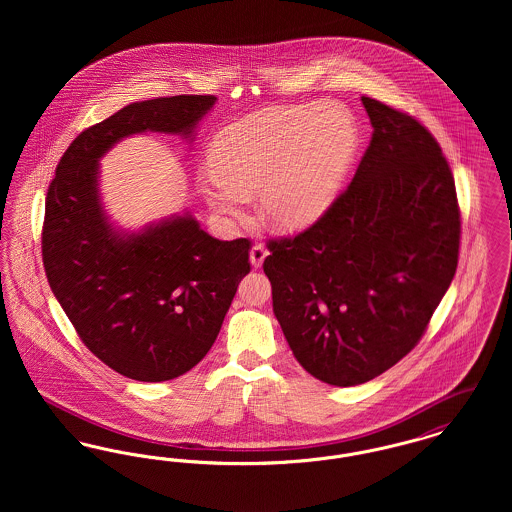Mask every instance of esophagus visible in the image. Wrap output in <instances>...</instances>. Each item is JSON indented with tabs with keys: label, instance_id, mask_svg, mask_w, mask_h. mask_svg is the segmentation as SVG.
<instances>
[{
	"label": "esophagus",
	"instance_id": "1",
	"mask_svg": "<svg viewBox=\"0 0 512 512\" xmlns=\"http://www.w3.org/2000/svg\"><path fill=\"white\" fill-rule=\"evenodd\" d=\"M267 247L263 244H255L249 251V261H251V267L259 268L263 265L265 257H267Z\"/></svg>",
	"mask_w": 512,
	"mask_h": 512
}]
</instances>
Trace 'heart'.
<instances>
[{"label": "heart", "mask_w": 512, "mask_h": 512, "mask_svg": "<svg viewBox=\"0 0 512 512\" xmlns=\"http://www.w3.org/2000/svg\"><path fill=\"white\" fill-rule=\"evenodd\" d=\"M359 147L353 119L336 107H280L220 130L211 144L213 172L199 190L224 217L242 213L257 192L259 215L280 232H301L340 195Z\"/></svg>", "instance_id": "1"}]
</instances>
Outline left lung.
<instances>
[{"label":"left lung","mask_w":512,"mask_h":512,"mask_svg":"<svg viewBox=\"0 0 512 512\" xmlns=\"http://www.w3.org/2000/svg\"><path fill=\"white\" fill-rule=\"evenodd\" d=\"M374 128L351 184L295 238L268 242L272 309L297 363L359 386L422 338L459 261L455 180L413 117L361 98Z\"/></svg>","instance_id":"obj_1"}]
</instances>
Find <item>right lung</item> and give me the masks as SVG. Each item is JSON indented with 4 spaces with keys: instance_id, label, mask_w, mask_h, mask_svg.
<instances>
[{
    "instance_id": "1",
    "label": "right lung",
    "mask_w": 512,
    "mask_h": 512,
    "mask_svg": "<svg viewBox=\"0 0 512 512\" xmlns=\"http://www.w3.org/2000/svg\"><path fill=\"white\" fill-rule=\"evenodd\" d=\"M215 103V96L130 103L84 130L49 184L42 257L51 292L99 361L138 382L178 378L207 355L249 272L251 244L209 236L190 211L140 230L117 226L101 199L99 161L136 134L192 144Z\"/></svg>"
}]
</instances>
